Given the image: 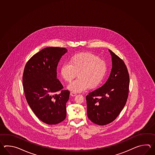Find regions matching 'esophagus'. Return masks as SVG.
I'll return each mask as SVG.
<instances>
[{
  "label": "esophagus",
  "mask_w": 155,
  "mask_h": 155,
  "mask_svg": "<svg viewBox=\"0 0 155 155\" xmlns=\"http://www.w3.org/2000/svg\"><path fill=\"white\" fill-rule=\"evenodd\" d=\"M70 95L71 96H75L76 95V94L75 93V92H70Z\"/></svg>",
  "instance_id": "1"
}]
</instances>
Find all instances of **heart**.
<instances>
[{"mask_svg":"<svg viewBox=\"0 0 155 155\" xmlns=\"http://www.w3.org/2000/svg\"><path fill=\"white\" fill-rule=\"evenodd\" d=\"M107 65L105 61L91 53H79L70 59L69 63L61 65L60 74L66 82H71L78 74V78L70 84L68 88L73 92L95 89L105 78Z\"/></svg>","mask_w":155,"mask_h":155,"instance_id":"heart-1","label":"heart"}]
</instances>
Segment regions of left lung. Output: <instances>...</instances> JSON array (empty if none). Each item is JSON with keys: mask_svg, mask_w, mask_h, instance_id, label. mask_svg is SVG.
Listing matches in <instances>:
<instances>
[{"mask_svg": "<svg viewBox=\"0 0 155 155\" xmlns=\"http://www.w3.org/2000/svg\"><path fill=\"white\" fill-rule=\"evenodd\" d=\"M112 68L105 84L86 96L87 117L99 125L114 121L128 98L130 77L124 61L112 51Z\"/></svg>", "mask_w": 155, "mask_h": 155, "instance_id": "8db88e82", "label": "left lung"}]
</instances>
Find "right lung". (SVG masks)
<instances>
[{"instance_id":"add662e5","label":"right lung","mask_w":155,"mask_h":155,"mask_svg":"<svg viewBox=\"0 0 155 155\" xmlns=\"http://www.w3.org/2000/svg\"><path fill=\"white\" fill-rule=\"evenodd\" d=\"M65 48L48 47L34 54L26 63L23 85L26 101L41 121L55 125L66 116V104L70 92L56 78V68ZM60 91L59 94L56 92Z\"/></svg>"}]
</instances>
